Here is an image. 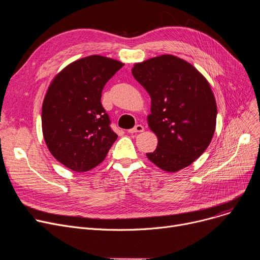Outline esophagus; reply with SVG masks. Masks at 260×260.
Returning a JSON list of instances; mask_svg holds the SVG:
<instances>
[{"label":"esophagus","instance_id":"obj_1","mask_svg":"<svg viewBox=\"0 0 260 260\" xmlns=\"http://www.w3.org/2000/svg\"><path fill=\"white\" fill-rule=\"evenodd\" d=\"M143 131H144V127L141 124H138V125H136L134 128L128 129V133L129 134H136V133H141Z\"/></svg>","mask_w":260,"mask_h":260}]
</instances>
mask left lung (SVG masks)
I'll return each instance as SVG.
<instances>
[{
  "instance_id": "obj_1",
  "label": "left lung",
  "mask_w": 260,
  "mask_h": 260,
  "mask_svg": "<svg viewBox=\"0 0 260 260\" xmlns=\"http://www.w3.org/2000/svg\"><path fill=\"white\" fill-rule=\"evenodd\" d=\"M132 73L152 99L147 121L158 145L147 158L171 173L192 165L215 132L217 106L209 82L193 65L171 54L135 64Z\"/></svg>"
}]
</instances>
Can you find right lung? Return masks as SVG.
Returning a JSON list of instances; mask_svg holds the SVG:
<instances>
[{
	"instance_id": "1",
	"label": "right lung",
	"mask_w": 260,
	"mask_h": 260,
	"mask_svg": "<svg viewBox=\"0 0 260 260\" xmlns=\"http://www.w3.org/2000/svg\"><path fill=\"white\" fill-rule=\"evenodd\" d=\"M122 66L89 56L66 66L51 82L42 107L43 136L51 155L66 168L78 173L95 168L118 138L101 95Z\"/></svg>"
}]
</instances>
